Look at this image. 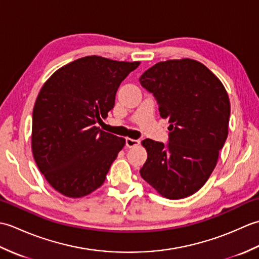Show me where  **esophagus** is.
Wrapping results in <instances>:
<instances>
[{
  "mask_svg": "<svg viewBox=\"0 0 259 259\" xmlns=\"http://www.w3.org/2000/svg\"><path fill=\"white\" fill-rule=\"evenodd\" d=\"M140 144L139 140H136V139H131V138H126L125 139V146L128 148H133V147H136L138 146Z\"/></svg>",
  "mask_w": 259,
  "mask_h": 259,
  "instance_id": "obj_1",
  "label": "esophagus"
}]
</instances>
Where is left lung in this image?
Wrapping results in <instances>:
<instances>
[{"label": "left lung", "mask_w": 259, "mask_h": 259, "mask_svg": "<svg viewBox=\"0 0 259 259\" xmlns=\"http://www.w3.org/2000/svg\"><path fill=\"white\" fill-rule=\"evenodd\" d=\"M139 80L171 131L167 146L141 142L148 155L141 177L168 199L194 195L210 177L227 139L228 93L206 65L188 58L158 62Z\"/></svg>", "instance_id": "8db88e82"}]
</instances>
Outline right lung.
<instances>
[{
  "mask_svg": "<svg viewBox=\"0 0 259 259\" xmlns=\"http://www.w3.org/2000/svg\"><path fill=\"white\" fill-rule=\"evenodd\" d=\"M140 62L89 56L58 69L33 108L31 146L53 189L81 198L101 187L125 139L97 123L113 109L115 93Z\"/></svg>",
  "mask_w": 259,
  "mask_h": 259,
  "instance_id": "add662e5",
  "label": "right lung"
}]
</instances>
